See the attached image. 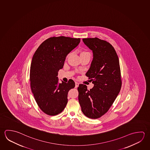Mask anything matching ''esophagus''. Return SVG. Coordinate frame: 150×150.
I'll return each instance as SVG.
<instances>
[{
  "label": "esophagus",
  "instance_id": "34e87169",
  "mask_svg": "<svg viewBox=\"0 0 150 150\" xmlns=\"http://www.w3.org/2000/svg\"><path fill=\"white\" fill-rule=\"evenodd\" d=\"M79 83H77V82H75V88H77V87H79Z\"/></svg>",
  "mask_w": 150,
  "mask_h": 150
}]
</instances>
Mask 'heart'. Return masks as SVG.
<instances>
[{
  "label": "heart",
  "mask_w": 150,
  "mask_h": 150,
  "mask_svg": "<svg viewBox=\"0 0 150 150\" xmlns=\"http://www.w3.org/2000/svg\"><path fill=\"white\" fill-rule=\"evenodd\" d=\"M87 53V52H81V53Z\"/></svg>",
  "instance_id": "1"
}]
</instances>
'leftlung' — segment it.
<instances>
[{
    "instance_id": "left-lung-1",
    "label": "left lung",
    "mask_w": 150,
    "mask_h": 150,
    "mask_svg": "<svg viewBox=\"0 0 150 150\" xmlns=\"http://www.w3.org/2000/svg\"><path fill=\"white\" fill-rule=\"evenodd\" d=\"M84 44L93 52V60L86 73L94 85L88 90L79 84V101L81 111L88 118L96 119L105 114L121 90V71L118 56L112 45L98 38H84Z\"/></svg>"
}]
</instances>
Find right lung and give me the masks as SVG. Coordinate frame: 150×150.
Returning a JSON list of instances; mask_svg holds the SVG:
<instances>
[{
    "mask_svg": "<svg viewBox=\"0 0 150 150\" xmlns=\"http://www.w3.org/2000/svg\"><path fill=\"white\" fill-rule=\"evenodd\" d=\"M80 42V38L50 37L40 44L32 58L30 87L38 106L47 115H56L64 110L68 92L75 86L72 79L59 83L57 76L66 56Z\"/></svg>",
    "mask_w": 150,
    "mask_h": 150,
    "instance_id": "right-lung-1",
    "label": "right lung"
}]
</instances>
